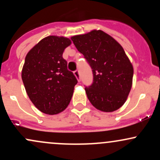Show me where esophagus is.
<instances>
[{"label": "esophagus", "mask_w": 160, "mask_h": 160, "mask_svg": "<svg viewBox=\"0 0 160 160\" xmlns=\"http://www.w3.org/2000/svg\"><path fill=\"white\" fill-rule=\"evenodd\" d=\"M74 76L76 77V78L78 80V81L80 82V73H79V71H75L74 72Z\"/></svg>", "instance_id": "1"}]
</instances>
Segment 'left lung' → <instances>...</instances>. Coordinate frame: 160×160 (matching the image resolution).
Segmentation results:
<instances>
[{"instance_id": "left-lung-1", "label": "left lung", "mask_w": 160, "mask_h": 160, "mask_svg": "<svg viewBox=\"0 0 160 160\" xmlns=\"http://www.w3.org/2000/svg\"><path fill=\"white\" fill-rule=\"evenodd\" d=\"M92 69L93 82L85 90L88 99L103 112L118 110L132 86L133 66L118 42L102 30L71 38Z\"/></svg>"}]
</instances>
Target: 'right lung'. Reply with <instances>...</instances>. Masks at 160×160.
<instances>
[{
    "mask_svg": "<svg viewBox=\"0 0 160 160\" xmlns=\"http://www.w3.org/2000/svg\"><path fill=\"white\" fill-rule=\"evenodd\" d=\"M71 44V40L65 37H46L25 56L22 70L25 90L34 105L47 114L65 111L78 83L62 57L65 49Z\"/></svg>",
    "mask_w": 160,
    "mask_h": 160,
    "instance_id": "right-lung-1",
    "label": "right lung"
}]
</instances>
